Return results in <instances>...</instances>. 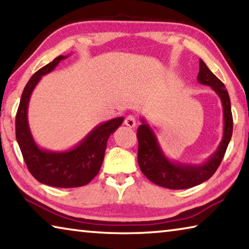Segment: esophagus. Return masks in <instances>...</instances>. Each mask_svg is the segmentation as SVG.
<instances>
[{"instance_id":"obj_1","label":"esophagus","mask_w":249,"mask_h":249,"mask_svg":"<svg viewBox=\"0 0 249 249\" xmlns=\"http://www.w3.org/2000/svg\"><path fill=\"white\" fill-rule=\"evenodd\" d=\"M124 124L126 126H128V127L133 128V127H135V126H136V119H135L133 115L126 116V119L124 121Z\"/></svg>"}]
</instances>
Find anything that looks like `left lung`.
<instances>
[{
  "mask_svg": "<svg viewBox=\"0 0 249 249\" xmlns=\"http://www.w3.org/2000/svg\"><path fill=\"white\" fill-rule=\"evenodd\" d=\"M197 81L212 88V90L220 96L223 107V120H224L223 138L215 153L212 154L204 162L199 165H192V163L189 165V163L172 161L162 151L154 130L147 124L146 120L141 119L142 125L137 129L138 165L142 174L151 182L160 187L180 190V189L196 187L209 180L215 174L230 144L233 134V116H231L229 92L221 80L211 72L208 66L201 59Z\"/></svg>",
  "mask_w": 249,
  "mask_h": 249,
  "instance_id": "8db88e82",
  "label": "left lung"
}]
</instances>
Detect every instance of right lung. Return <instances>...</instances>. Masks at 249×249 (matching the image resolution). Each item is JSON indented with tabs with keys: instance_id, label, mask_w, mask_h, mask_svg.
<instances>
[{
	"instance_id": "right-lung-1",
	"label": "right lung",
	"mask_w": 249,
	"mask_h": 249,
	"mask_svg": "<svg viewBox=\"0 0 249 249\" xmlns=\"http://www.w3.org/2000/svg\"><path fill=\"white\" fill-rule=\"evenodd\" d=\"M68 56L54 58L29 79L16 113L15 132L25 163L34 178L50 187L77 188L88 184L99 174L108 137L120 127L124 119L116 117L95 126L77 146L68 150L52 151L36 144L27 119L29 99L41 77L52 72Z\"/></svg>"
}]
</instances>
